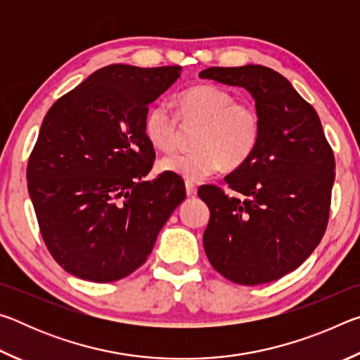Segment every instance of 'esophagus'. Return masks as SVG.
Segmentation results:
<instances>
[{"label": "esophagus", "mask_w": 360, "mask_h": 360, "mask_svg": "<svg viewBox=\"0 0 360 360\" xmlns=\"http://www.w3.org/2000/svg\"><path fill=\"white\" fill-rule=\"evenodd\" d=\"M186 193H187V197H195V195H197V186H195L193 182L187 181L186 182Z\"/></svg>", "instance_id": "esophagus-1"}]
</instances>
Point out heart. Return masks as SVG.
Listing matches in <instances>:
<instances>
[{
    "instance_id": "heart-1",
    "label": "heart",
    "mask_w": 360,
    "mask_h": 360,
    "mask_svg": "<svg viewBox=\"0 0 360 360\" xmlns=\"http://www.w3.org/2000/svg\"><path fill=\"white\" fill-rule=\"evenodd\" d=\"M178 114L157 101L144 114L143 130L155 149L172 152L181 141V124L198 125L193 149L163 157L158 169L202 181L222 167L235 169L251 158L262 136V114L251 101H238L214 84H197L176 98Z\"/></svg>"
}]
</instances>
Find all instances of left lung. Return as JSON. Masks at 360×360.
Returning a JSON list of instances; mask_svg holds the SVG:
<instances>
[{"label": "left lung", "mask_w": 360, "mask_h": 360, "mask_svg": "<svg viewBox=\"0 0 360 360\" xmlns=\"http://www.w3.org/2000/svg\"><path fill=\"white\" fill-rule=\"evenodd\" d=\"M200 77L240 85L262 114L251 158L198 195L211 217L203 235L211 265L229 281L264 284L294 271L326 233L335 157L314 108L279 72L260 65L203 70Z\"/></svg>", "instance_id": "left-lung-1"}]
</instances>
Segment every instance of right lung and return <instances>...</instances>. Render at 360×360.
Returning <instances> with one entry per match:
<instances>
[{
	"label": "right lung",
	"mask_w": 360,
	"mask_h": 360,
	"mask_svg": "<svg viewBox=\"0 0 360 360\" xmlns=\"http://www.w3.org/2000/svg\"><path fill=\"white\" fill-rule=\"evenodd\" d=\"M181 70L105 66L60 96L42 120L28 192L49 252L71 275L92 283L129 276L184 202L178 174L143 181L155 160L144 114Z\"/></svg>",
	"instance_id": "1"
}]
</instances>
